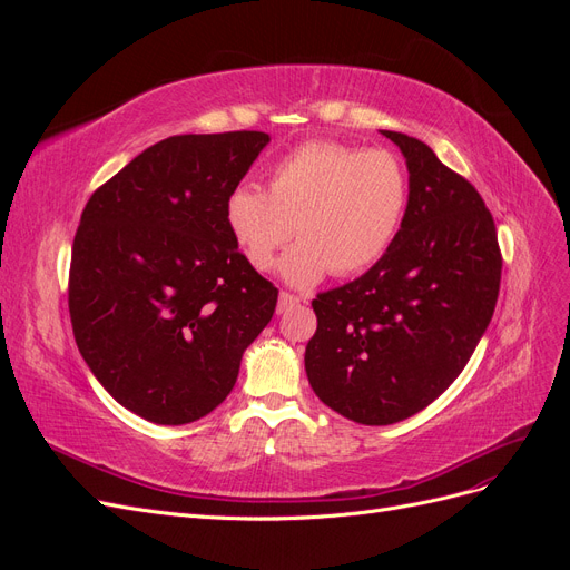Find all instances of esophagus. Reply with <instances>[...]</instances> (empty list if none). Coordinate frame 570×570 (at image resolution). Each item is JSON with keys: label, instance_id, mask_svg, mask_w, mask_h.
<instances>
[{"label": "esophagus", "instance_id": "esophagus-1", "mask_svg": "<svg viewBox=\"0 0 570 570\" xmlns=\"http://www.w3.org/2000/svg\"><path fill=\"white\" fill-rule=\"evenodd\" d=\"M299 304V297L289 295V292H281V299H278V314H287L292 306Z\"/></svg>", "mask_w": 570, "mask_h": 570}]
</instances>
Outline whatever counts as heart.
I'll use <instances>...</instances> for the list:
<instances>
[{"instance_id":"heart-1","label":"heart","mask_w":570,"mask_h":570,"mask_svg":"<svg viewBox=\"0 0 570 570\" xmlns=\"http://www.w3.org/2000/svg\"><path fill=\"white\" fill-rule=\"evenodd\" d=\"M409 206L404 161L383 147L333 140L306 142L275 161L268 193L237 185L226 199V226L252 268L268 271L292 247L281 273L306 287L333 275L366 271L387 254Z\"/></svg>"}]
</instances>
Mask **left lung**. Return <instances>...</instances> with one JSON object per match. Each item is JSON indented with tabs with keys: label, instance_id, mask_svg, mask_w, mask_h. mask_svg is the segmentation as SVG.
<instances>
[{
	"label": "left lung",
	"instance_id": "left-lung-1",
	"mask_svg": "<svg viewBox=\"0 0 570 570\" xmlns=\"http://www.w3.org/2000/svg\"><path fill=\"white\" fill-rule=\"evenodd\" d=\"M409 166V206L387 254L312 302L318 327L304 366L323 404L364 425L433 404L488 331L502 249L478 189L425 142L383 130Z\"/></svg>",
	"mask_w": 570,
	"mask_h": 570
}]
</instances>
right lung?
I'll list each match as a JSON object with an SVG mask.
<instances>
[{
    "instance_id": "right-lung-1",
    "label": "right lung",
    "mask_w": 570,
    "mask_h": 570,
    "mask_svg": "<svg viewBox=\"0 0 570 570\" xmlns=\"http://www.w3.org/2000/svg\"><path fill=\"white\" fill-rule=\"evenodd\" d=\"M268 135H176L99 185L73 237L68 314L114 400L159 425L193 423L230 394L278 287L226 226V199Z\"/></svg>"
}]
</instances>
